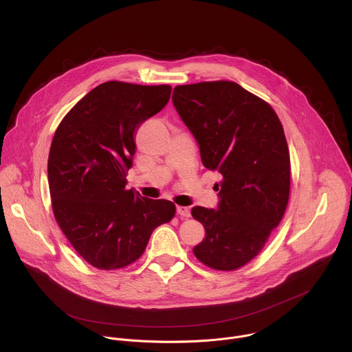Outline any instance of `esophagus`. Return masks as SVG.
<instances>
[{"label": "esophagus", "instance_id": "esophagus-1", "mask_svg": "<svg viewBox=\"0 0 352 352\" xmlns=\"http://www.w3.org/2000/svg\"><path fill=\"white\" fill-rule=\"evenodd\" d=\"M176 212H177L180 217H190V215H191L190 208L186 207V206H177V207H176Z\"/></svg>", "mask_w": 352, "mask_h": 352}]
</instances>
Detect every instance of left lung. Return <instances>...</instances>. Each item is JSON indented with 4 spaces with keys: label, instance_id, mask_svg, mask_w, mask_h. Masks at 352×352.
I'll use <instances>...</instances> for the list:
<instances>
[{
    "label": "left lung",
    "instance_id": "obj_1",
    "mask_svg": "<svg viewBox=\"0 0 352 352\" xmlns=\"http://www.w3.org/2000/svg\"><path fill=\"white\" fill-rule=\"evenodd\" d=\"M173 105L198 142L203 165L222 176L217 208L191 211L206 230L194 254L232 271L263 250L289 201L290 155L270 104L232 81L180 85Z\"/></svg>",
    "mask_w": 352,
    "mask_h": 352
}]
</instances>
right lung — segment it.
Listing matches in <instances>:
<instances>
[{
  "label": "right lung",
  "instance_id": "add662e5",
  "mask_svg": "<svg viewBox=\"0 0 352 352\" xmlns=\"http://www.w3.org/2000/svg\"><path fill=\"white\" fill-rule=\"evenodd\" d=\"M169 85L104 82L58 126L47 173L55 219L89 264L116 270L144 253L153 230L169 222L172 201L126 190L140 126L169 101Z\"/></svg>",
  "mask_w": 352,
  "mask_h": 352
}]
</instances>
